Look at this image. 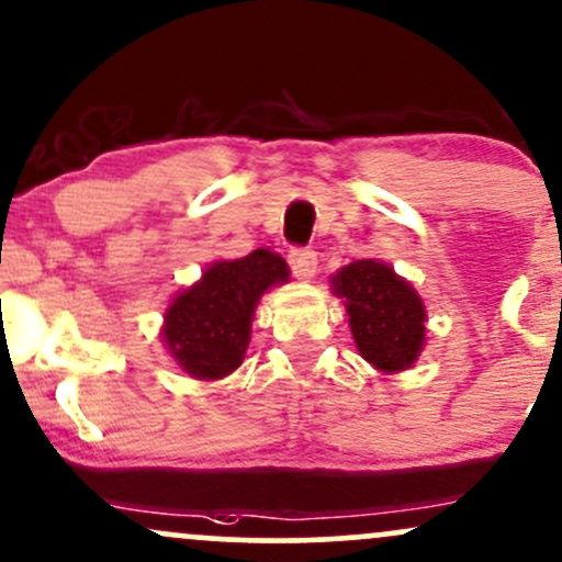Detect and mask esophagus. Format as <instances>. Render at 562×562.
<instances>
[{
  "label": "esophagus",
  "mask_w": 562,
  "mask_h": 562,
  "mask_svg": "<svg viewBox=\"0 0 562 562\" xmlns=\"http://www.w3.org/2000/svg\"><path fill=\"white\" fill-rule=\"evenodd\" d=\"M288 263L299 280H312L314 271H317V252L312 248H293L288 252Z\"/></svg>",
  "instance_id": "esophagus-1"
}]
</instances>
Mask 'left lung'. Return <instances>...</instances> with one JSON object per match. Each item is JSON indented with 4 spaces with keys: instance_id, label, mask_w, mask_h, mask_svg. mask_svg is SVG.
<instances>
[{
    "instance_id": "1",
    "label": "left lung",
    "mask_w": 562,
    "mask_h": 562,
    "mask_svg": "<svg viewBox=\"0 0 562 562\" xmlns=\"http://www.w3.org/2000/svg\"><path fill=\"white\" fill-rule=\"evenodd\" d=\"M333 291L347 299L357 349L379 371H405L424 347L422 299L381 261H355L333 277Z\"/></svg>"
}]
</instances>
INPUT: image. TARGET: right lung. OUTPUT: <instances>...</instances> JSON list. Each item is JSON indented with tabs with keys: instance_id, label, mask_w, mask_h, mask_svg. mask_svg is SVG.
Instances as JSON below:
<instances>
[{
	"instance_id": "add662e5",
	"label": "right lung",
	"mask_w": 562,
	"mask_h": 562,
	"mask_svg": "<svg viewBox=\"0 0 562 562\" xmlns=\"http://www.w3.org/2000/svg\"><path fill=\"white\" fill-rule=\"evenodd\" d=\"M288 280V263L263 248L218 261L165 312V344L194 379H224L243 366L258 299Z\"/></svg>"
}]
</instances>
